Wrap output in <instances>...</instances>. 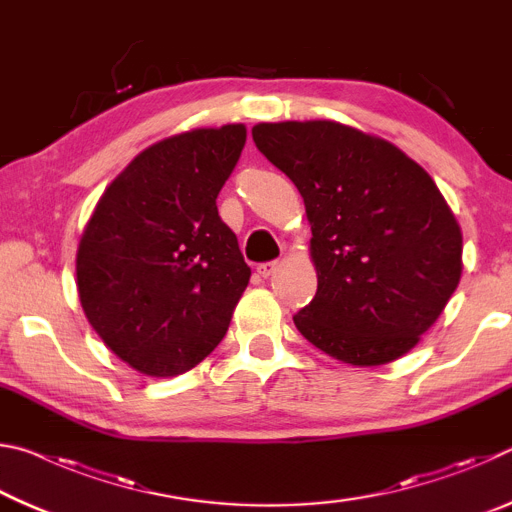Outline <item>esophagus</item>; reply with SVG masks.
<instances>
[{
  "mask_svg": "<svg viewBox=\"0 0 512 512\" xmlns=\"http://www.w3.org/2000/svg\"><path fill=\"white\" fill-rule=\"evenodd\" d=\"M277 266H280V262H264V264L257 266V273L262 277H268V275H273L277 271Z\"/></svg>",
  "mask_w": 512,
  "mask_h": 512,
  "instance_id": "1",
  "label": "esophagus"
}]
</instances>
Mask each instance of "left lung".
<instances>
[{
	"mask_svg": "<svg viewBox=\"0 0 512 512\" xmlns=\"http://www.w3.org/2000/svg\"><path fill=\"white\" fill-rule=\"evenodd\" d=\"M305 201L318 291L293 323L329 357L381 366L415 348L463 271L454 212L418 162L339 121L253 128Z\"/></svg>",
	"mask_w": 512,
	"mask_h": 512,
	"instance_id": "obj_1",
	"label": "left lung"
}]
</instances>
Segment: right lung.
Wrapping results in <instances>:
<instances>
[{
	"label": "right lung",
	"mask_w": 512,
	"mask_h": 512,
	"mask_svg": "<svg viewBox=\"0 0 512 512\" xmlns=\"http://www.w3.org/2000/svg\"><path fill=\"white\" fill-rule=\"evenodd\" d=\"M246 126L167 137L112 180L85 225L76 287L94 332L149 377L201 363L228 332L250 268L216 210Z\"/></svg>",
	"instance_id": "add662e5"
}]
</instances>
